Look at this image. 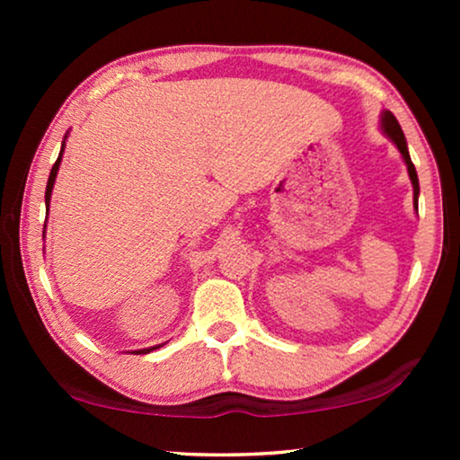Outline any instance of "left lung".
Listing matches in <instances>:
<instances>
[{"label": "left lung", "mask_w": 460, "mask_h": 460, "mask_svg": "<svg viewBox=\"0 0 460 460\" xmlns=\"http://www.w3.org/2000/svg\"><path fill=\"white\" fill-rule=\"evenodd\" d=\"M381 123H383V129H385V134H387L389 137H392V142L395 144V146H398L402 156H404V161H406V165H408V175H411L412 186H414V209H417V200H419V178H417V169H414L412 161H411V155H408L406 137H404V134H402V128H400L398 119H395L389 111L383 112Z\"/></svg>", "instance_id": "left-lung-1"}]
</instances>
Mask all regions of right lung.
Segmentation results:
<instances>
[{"mask_svg": "<svg viewBox=\"0 0 460 460\" xmlns=\"http://www.w3.org/2000/svg\"><path fill=\"white\" fill-rule=\"evenodd\" d=\"M62 150H65V144H62V148H60V155H58V159H56L54 167H52V172H49V180H48V186H46V205H49V194H52V188H54L56 173H58L60 159H62ZM43 228H46V226H43ZM150 349H156V348H150ZM150 349H142V354H146V351H150Z\"/></svg>", "mask_w": 460, "mask_h": 460, "instance_id": "1", "label": "right lung"}]
</instances>
